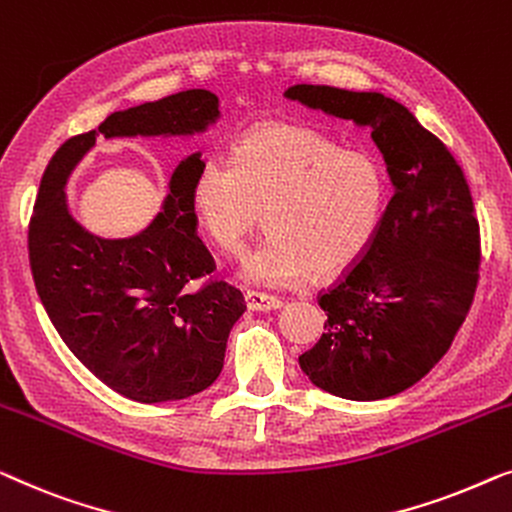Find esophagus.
Here are the masks:
<instances>
[{
	"instance_id": "34e87169",
	"label": "esophagus",
	"mask_w": 512,
	"mask_h": 512,
	"mask_svg": "<svg viewBox=\"0 0 512 512\" xmlns=\"http://www.w3.org/2000/svg\"><path fill=\"white\" fill-rule=\"evenodd\" d=\"M246 306L250 308V311H276V308L283 306V299L273 297V294L259 292V290H248Z\"/></svg>"
}]
</instances>
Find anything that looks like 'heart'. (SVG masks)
Segmentation results:
<instances>
[{
    "mask_svg": "<svg viewBox=\"0 0 512 512\" xmlns=\"http://www.w3.org/2000/svg\"><path fill=\"white\" fill-rule=\"evenodd\" d=\"M387 171L364 146L299 125H264L208 157L192 181V208L215 246L239 257L262 225L271 236L243 264L248 280L297 285L336 278L376 239L387 206Z\"/></svg>",
    "mask_w": 512,
    "mask_h": 512,
    "instance_id": "heart-1",
    "label": "heart"
}]
</instances>
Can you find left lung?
<instances>
[{
    "mask_svg": "<svg viewBox=\"0 0 512 512\" xmlns=\"http://www.w3.org/2000/svg\"><path fill=\"white\" fill-rule=\"evenodd\" d=\"M287 99L371 129L394 194L371 248L318 294L325 334L299 357L336 397H394L434 369L471 311L480 225L464 171L406 106L378 92L294 85Z\"/></svg>",
    "mask_w": 512,
    "mask_h": 512,
    "instance_id": "obj_1",
    "label": "left lung"
}]
</instances>
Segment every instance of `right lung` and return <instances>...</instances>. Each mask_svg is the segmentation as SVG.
I'll return each mask as SVG.
<instances>
[{"mask_svg":"<svg viewBox=\"0 0 512 512\" xmlns=\"http://www.w3.org/2000/svg\"><path fill=\"white\" fill-rule=\"evenodd\" d=\"M218 118V97L185 90L115 111L50 157L27 229L34 285L67 348L122 397L141 403L192 397L220 376L229 329L246 311L239 287L215 278L197 236L194 153L178 164L164 211L139 236L106 241L71 218L64 183L97 136H183ZM192 279H201L197 291Z\"/></svg>","mask_w":512,"mask_h":512,"instance_id":"1","label":"right lung"}]
</instances>
